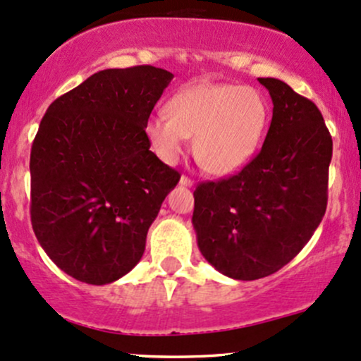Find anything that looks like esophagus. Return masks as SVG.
<instances>
[{
    "label": "esophagus",
    "instance_id": "1",
    "mask_svg": "<svg viewBox=\"0 0 361 361\" xmlns=\"http://www.w3.org/2000/svg\"><path fill=\"white\" fill-rule=\"evenodd\" d=\"M180 185H183V187H192L193 185V181H192V178H188V176H181L180 178Z\"/></svg>",
    "mask_w": 361,
    "mask_h": 361
}]
</instances>
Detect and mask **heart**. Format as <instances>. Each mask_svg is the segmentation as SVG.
<instances>
[{"label": "heart", "instance_id": "obj_1", "mask_svg": "<svg viewBox=\"0 0 361 361\" xmlns=\"http://www.w3.org/2000/svg\"><path fill=\"white\" fill-rule=\"evenodd\" d=\"M267 104L252 87L200 84L178 92L168 114L156 113L145 123V135L157 157L174 164L193 138L204 169L229 174L243 168L262 142Z\"/></svg>", "mask_w": 361, "mask_h": 361}]
</instances>
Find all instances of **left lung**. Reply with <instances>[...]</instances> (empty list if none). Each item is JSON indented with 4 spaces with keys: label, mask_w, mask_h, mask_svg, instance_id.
Here are the masks:
<instances>
[{
    "label": "left lung",
    "mask_w": 361,
    "mask_h": 361,
    "mask_svg": "<svg viewBox=\"0 0 361 361\" xmlns=\"http://www.w3.org/2000/svg\"><path fill=\"white\" fill-rule=\"evenodd\" d=\"M259 82L274 104L262 149L240 173L193 192L202 255L238 281L271 276L291 262L327 207L332 138L322 114L283 80Z\"/></svg>",
    "instance_id": "obj_1"
}]
</instances>
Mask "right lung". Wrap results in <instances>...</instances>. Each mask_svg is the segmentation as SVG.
I'll list each match as a JSON object with an SVG mask.
<instances>
[{"label":"right lung","instance_id":"1","mask_svg":"<svg viewBox=\"0 0 361 361\" xmlns=\"http://www.w3.org/2000/svg\"><path fill=\"white\" fill-rule=\"evenodd\" d=\"M173 80L150 65L94 73L46 111L30 150V221L66 274L109 284L140 262L150 224L180 181L145 135Z\"/></svg>","mask_w":361,"mask_h":361}]
</instances>
